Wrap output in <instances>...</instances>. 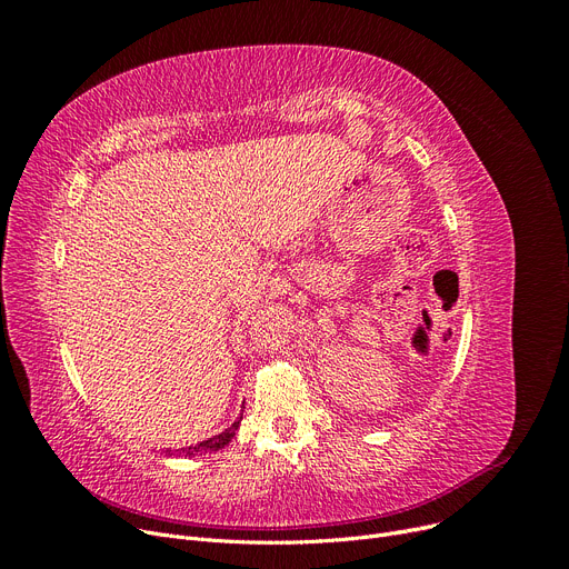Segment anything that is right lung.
<instances>
[{"label":"right lung","mask_w":569,"mask_h":569,"mask_svg":"<svg viewBox=\"0 0 569 569\" xmlns=\"http://www.w3.org/2000/svg\"><path fill=\"white\" fill-rule=\"evenodd\" d=\"M237 427H239V422H234L230 429H226L223 433H219V436H214V438H209V440H204V442H200V445H196V447H189L187 455H196V452L202 455V452H219V450H223V447L232 440Z\"/></svg>","instance_id":"right-lung-1"}]
</instances>
